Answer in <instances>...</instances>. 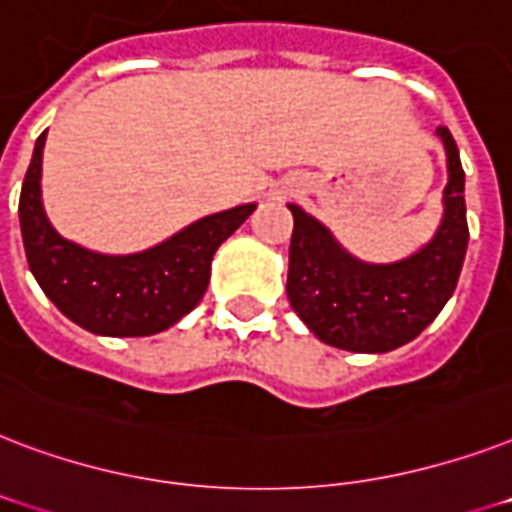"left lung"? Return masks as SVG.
<instances>
[{
    "label": "left lung",
    "mask_w": 512,
    "mask_h": 512,
    "mask_svg": "<svg viewBox=\"0 0 512 512\" xmlns=\"http://www.w3.org/2000/svg\"><path fill=\"white\" fill-rule=\"evenodd\" d=\"M449 184L443 221L435 237L398 264H363L344 253L323 224L293 213L288 251V301L320 342L350 352H390L417 339L457 288L467 251L465 170L449 128H438Z\"/></svg>",
    "instance_id": "obj_1"
}]
</instances>
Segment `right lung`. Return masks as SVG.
<instances>
[{
    "mask_svg": "<svg viewBox=\"0 0 512 512\" xmlns=\"http://www.w3.org/2000/svg\"><path fill=\"white\" fill-rule=\"evenodd\" d=\"M21 189V235L29 267L55 307L90 334L152 336L184 318L200 304L211 280L216 248L243 224L256 205H237L194 221L165 243L133 256H104L63 240L42 211V149Z\"/></svg>",
    "mask_w": 512,
    "mask_h": 512,
    "instance_id": "obj_1",
    "label": "right lung"
}]
</instances>
